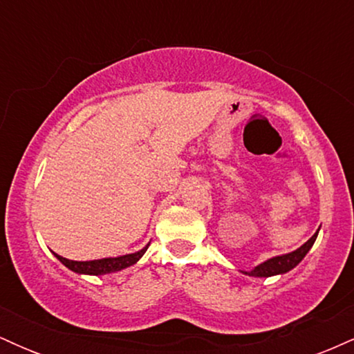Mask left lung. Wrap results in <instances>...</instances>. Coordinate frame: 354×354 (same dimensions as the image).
<instances>
[{"instance_id": "8db88e82", "label": "left lung", "mask_w": 354, "mask_h": 354, "mask_svg": "<svg viewBox=\"0 0 354 354\" xmlns=\"http://www.w3.org/2000/svg\"><path fill=\"white\" fill-rule=\"evenodd\" d=\"M318 231H316V233L313 234V236L308 239V241L304 243L301 248H298L296 251H291V253H288V254L274 256V258L268 259V261L256 266L254 270L243 271V273L248 276H256V278H268V276L288 273V271L293 270L296 265H299V261H301L304 256H306L308 251L311 250V246L315 245V241H316V236H318Z\"/></svg>"}]
</instances>
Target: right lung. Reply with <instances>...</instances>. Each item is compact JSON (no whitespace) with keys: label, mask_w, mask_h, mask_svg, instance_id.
Masks as SVG:
<instances>
[{"label":"right lung","mask_w":354,"mask_h":354,"mask_svg":"<svg viewBox=\"0 0 354 354\" xmlns=\"http://www.w3.org/2000/svg\"><path fill=\"white\" fill-rule=\"evenodd\" d=\"M149 245H146L143 250H140L138 253H131V254H124V256H118V258H103V259H95V261H73V259H66L63 256L56 254V258L63 263L64 266L70 268L71 271L80 274H108V273H115V271H121L124 268L135 265L138 259L141 258L146 253Z\"/></svg>","instance_id":"obj_1"}]
</instances>
